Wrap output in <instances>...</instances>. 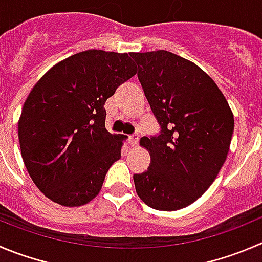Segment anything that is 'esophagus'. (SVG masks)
I'll use <instances>...</instances> for the list:
<instances>
[{
    "label": "esophagus",
    "instance_id": "esophagus-1",
    "mask_svg": "<svg viewBox=\"0 0 262 262\" xmlns=\"http://www.w3.org/2000/svg\"><path fill=\"white\" fill-rule=\"evenodd\" d=\"M139 140H140V135L139 134H135V135H131L128 138V143L131 146H136L139 144Z\"/></svg>",
    "mask_w": 262,
    "mask_h": 262
}]
</instances>
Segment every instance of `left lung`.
I'll list each match as a JSON object with an SVG mask.
<instances>
[{
	"label": "left lung",
	"instance_id": "obj_1",
	"mask_svg": "<svg viewBox=\"0 0 262 262\" xmlns=\"http://www.w3.org/2000/svg\"><path fill=\"white\" fill-rule=\"evenodd\" d=\"M144 94L161 133L141 138L150 164L134 175L141 201L159 211L195 202L225 162L234 117L225 96L198 66L170 51L133 52Z\"/></svg>",
	"mask_w": 262,
	"mask_h": 262
}]
</instances>
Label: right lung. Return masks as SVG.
Segmentation results:
<instances>
[{"mask_svg":"<svg viewBox=\"0 0 262 262\" xmlns=\"http://www.w3.org/2000/svg\"><path fill=\"white\" fill-rule=\"evenodd\" d=\"M128 54L86 50L52 67L32 89L17 135L37 188L55 203L78 207L95 198L122 140L105 128L106 99L131 77Z\"/></svg>","mask_w":262,"mask_h":262,"instance_id":"right-lung-1","label":"right lung"}]
</instances>
